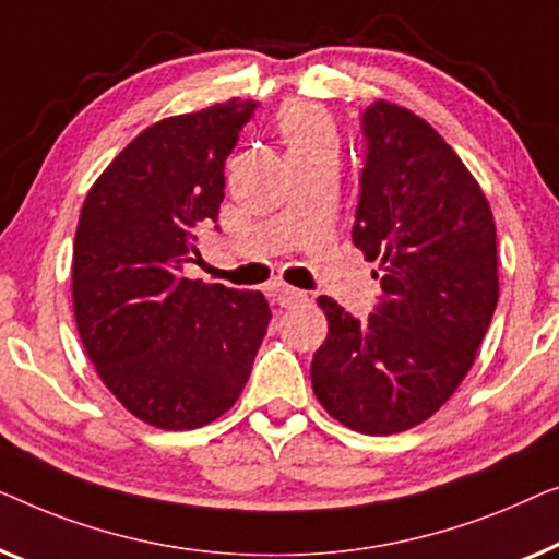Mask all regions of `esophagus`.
Instances as JSON below:
<instances>
[{"label": "esophagus", "instance_id": "1", "mask_svg": "<svg viewBox=\"0 0 559 559\" xmlns=\"http://www.w3.org/2000/svg\"><path fill=\"white\" fill-rule=\"evenodd\" d=\"M276 296H278L281 309H298V306L309 304V294H306V290H298L290 286H281Z\"/></svg>", "mask_w": 559, "mask_h": 559}]
</instances>
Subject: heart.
Here are the masks:
<instances>
[{"instance_id":"b5f03b06","label":"heart","mask_w":559,"mask_h":559,"mask_svg":"<svg viewBox=\"0 0 559 559\" xmlns=\"http://www.w3.org/2000/svg\"><path fill=\"white\" fill-rule=\"evenodd\" d=\"M278 133L294 167L334 164L340 154V131L332 114L317 104H288L278 116Z\"/></svg>"}]
</instances>
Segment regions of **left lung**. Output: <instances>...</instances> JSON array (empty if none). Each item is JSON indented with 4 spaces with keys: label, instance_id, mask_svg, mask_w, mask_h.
I'll use <instances>...</instances> for the list:
<instances>
[{
    "label": "left lung",
    "instance_id": "obj_1",
    "mask_svg": "<svg viewBox=\"0 0 559 559\" xmlns=\"http://www.w3.org/2000/svg\"><path fill=\"white\" fill-rule=\"evenodd\" d=\"M367 152L352 240L380 263L382 298L359 321L319 296L329 334L313 395L357 433L428 420L468 374L499 301L489 200L443 136L403 106L361 116Z\"/></svg>",
    "mask_w": 559,
    "mask_h": 559
}]
</instances>
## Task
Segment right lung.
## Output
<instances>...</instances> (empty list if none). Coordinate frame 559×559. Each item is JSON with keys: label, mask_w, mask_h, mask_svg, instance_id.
I'll use <instances>...</instances> for the list:
<instances>
[{"label": "right lung", "mask_w": 559, "mask_h": 559, "mask_svg": "<svg viewBox=\"0 0 559 559\" xmlns=\"http://www.w3.org/2000/svg\"><path fill=\"white\" fill-rule=\"evenodd\" d=\"M255 106L230 98L152 123L85 194L78 334L106 388L154 428L192 430L230 411L269 329L261 290L182 278L198 230L217 223L225 159Z\"/></svg>", "instance_id": "1"}]
</instances>
